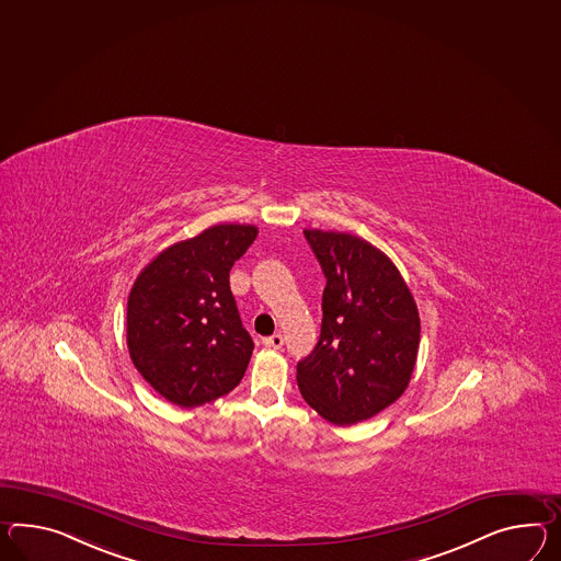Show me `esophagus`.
<instances>
[{
    "mask_svg": "<svg viewBox=\"0 0 561 561\" xmlns=\"http://www.w3.org/2000/svg\"><path fill=\"white\" fill-rule=\"evenodd\" d=\"M263 344L267 346V348H282L284 346V336L279 334V332H275V334H272V336H267V339H263Z\"/></svg>",
    "mask_w": 561,
    "mask_h": 561,
    "instance_id": "34e87169",
    "label": "esophagus"
}]
</instances>
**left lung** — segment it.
Segmentation results:
<instances>
[{
  "label": "left lung",
  "mask_w": 561,
  "mask_h": 561,
  "mask_svg": "<svg viewBox=\"0 0 561 561\" xmlns=\"http://www.w3.org/2000/svg\"><path fill=\"white\" fill-rule=\"evenodd\" d=\"M327 275L322 330L298 363L304 401L334 425L365 422L405 393L420 348V312L396 263L369 241L304 229Z\"/></svg>",
  "instance_id": "8db88e82"
}]
</instances>
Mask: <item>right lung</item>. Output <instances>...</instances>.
I'll list each match as a JSON object with an SVG mask.
<instances>
[{
  "mask_svg": "<svg viewBox=\"0 0 561 561\" xmlns=\"http://www.w3.org/2000/svg\"><path fill=\"white\" fill-rule=\"evenodd\" d=\"M257 232L255 225H213L165 247L131 286V363L179 408L188 410L227 396L245 375L253 341L237 312L229 272Z\"/></svg>",
  "mask_w": 561,
  "mask_h": 561,
  "instance_id": "1",
  "label": "right lung"
}]
</instances>
